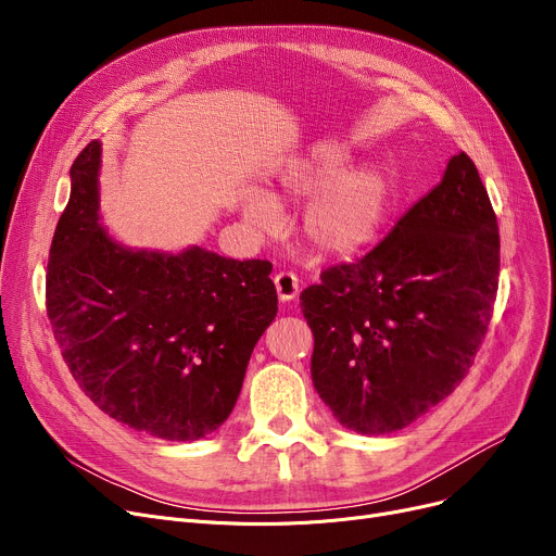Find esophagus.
Instances as JSON below:
<instances>
[{
    "label": "esophagus",
    "mask_w": 556,
    "mask_h": 556,
    "mask_svg": "<svg viewBox=\"0 0 556 556\" xmlns=\"http://www.w3.org/2000/svg\"><path fill=\"white\" fill-rule=\"evenodd\" d=\"M275 286L281 302H293L300 293V279L295 273H279L275 277Z\"/></svg>",
    "instance_id": "obj_1"
}]
</instances>
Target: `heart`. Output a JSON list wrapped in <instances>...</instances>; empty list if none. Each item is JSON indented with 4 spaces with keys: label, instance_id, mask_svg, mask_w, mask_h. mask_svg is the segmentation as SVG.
Masks as SVG:
<instances>
[{
    "label": "heart",
    "instance_id": "obj_1",
    "mask_svg": "<svg viewBox=\"0 0 556 556\" xmlns=\"http://www.w3.org/2000/svg\"><path fill=\"white\" fill-rule=\"evenodd\" d=\"M349 155L340 143L323 141L300 157L288 160L275 175L277 193L304 200L306 241L327 256H354L381 237L396 200V180L383 166L344 170ZM243 218L266 229L277 220L275 200L258 189L241 198Z\"/></svg>",
    "mask_w": 556,
    "mask_h": 556
}]
</instances>
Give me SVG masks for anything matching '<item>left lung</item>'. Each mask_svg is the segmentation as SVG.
I'll return each instance as SVG.
<instances>
[{"label":"left lung","mask_w":556,"mask_h":556,"mask_svg":"<svg viewBox=\"0 0 556 556\" xmlns=\"http://www.w3.org/2000/svg\"><path fill=\"white\" fill-rule=\"evenodd\" d=\"M498 270L491 200L471 157L453 155L381 243L302 290L313 386L333 417L386 434L444 401L482 344Z\"/></svg>","instance_id":"8db88e82"}]
</instances>
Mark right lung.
Wrapping results in <instances>:
<instances>
[{
	"mask_svg": "<svg viewBox=\"0 0 556 556\" xmlns=\"http://www.w3.org/2000/svg\"><path fill=\"white\" fill-rule=\"evenodd\" d=\"M101 141L70 168L47 263V315L80 390L160 440L195 442L237 405L252 349L277 315L273 263L132 250L99 216Z\"/></svg>",
	"mask_w": 556,
	"mask_h": 556,
	"instance_id": "add662e5",
	"label": "right lung"
}]
</instances>
